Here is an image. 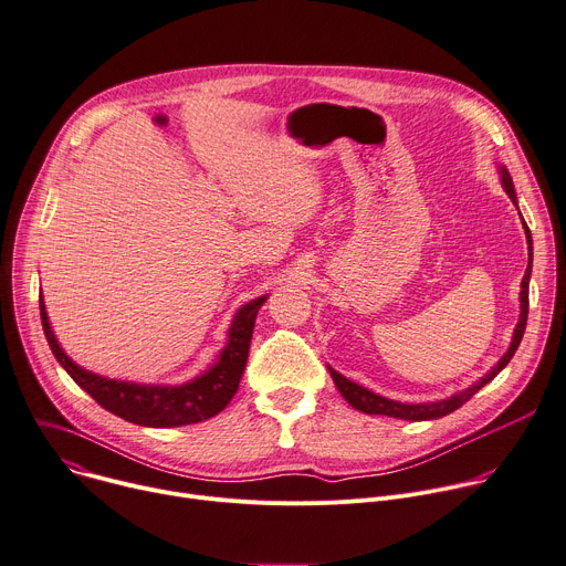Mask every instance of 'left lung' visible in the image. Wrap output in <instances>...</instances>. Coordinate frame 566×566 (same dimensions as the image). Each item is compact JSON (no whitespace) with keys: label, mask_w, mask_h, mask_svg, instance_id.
Masks as SVG:
<instances>
[{"label":"left lung","mask_w":566,"mask_h":566,"mask_svg":"<svg viewBox=\"0 0 566 566\" xmlns=\"http://www.w3.org/2000/svg\"><path fill=\"white\" fill-rule=\"evenodd\" d=\"M499 176H501V185L505 189V193L510 196V200L517 205V193H515V185H512V178L507 174V169L503 165H499ZM520 210V208H517ZM522 217V214H520ZM524 223V230H526V241H528V266H526V275L522 280V293H520V306H522V314H520V321H517V327L515 332H512V340H510V347L507 352L499 358L496 366L485 375L481 377L476 384H472L470 388L460 390L447 399H438V401H427V403H403V401H395V399H388V397H381L364 386H358L349 379H345L343 375H338L334 368L327 366L338 392L345 397V401L356 408V410H364V413L368 416H388V418H397V420H410V422H422V420H438V418H444L449 413H453L455 408H460L462 403H465L468 399H472L485 384H490L507 364L510 358L515 356L522 338H524V329H526V321H528V284H531V273H533V237H531V230L526 226V221L522 219Z\"/></svg>","instance_id":"obj_1"}]
</instances>
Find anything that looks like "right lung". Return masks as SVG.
<instances>
[{
  "mask_svg": "<svg viewBox=\"0 0 566 566\" xmlns=\"http://www.w3.org/2000/svg\"><path fill=\"white\" fill-rule=\"evenodd\" d=\"M266 295L254 297L234 314L228 329V345L217 356V361L198 375L196 379L180 386L160 384H135L101 377L74 364L61 347L54 329L49 325V316L40 293V318L46 343L54 352L56 361L67 370V375L96 401L117 418L153 429L185 427L219 416L234 397L241 375L245 370L250 338L254 329V318Z\"/></svg>",
  "mask_w": 566,
  "mask_h": 566,
  "instance_id": "right-lung-1",
  "label": "right lung"
}]
</instances>
